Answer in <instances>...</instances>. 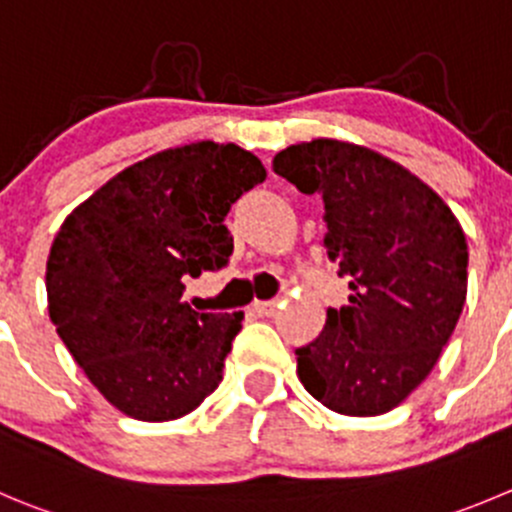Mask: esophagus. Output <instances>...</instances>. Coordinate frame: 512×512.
Wrapping results in <instances>:
<instances>
[{
    "label": "esophagus",
    "instance_id": "esophagus-1",
    "mask_svg": "<svg viewBox=\"0 0 512 512\" xmlns=\"http://www.w3.org/2000/svg\"><path fill=\"white\" fill-rule=\"evenodd\" d=\"M279 301H253V311L259 316H274L276 309H279Z\"/></svg>",
    "mask_w": 512,
    "mask_h": 512
}]
</instances>
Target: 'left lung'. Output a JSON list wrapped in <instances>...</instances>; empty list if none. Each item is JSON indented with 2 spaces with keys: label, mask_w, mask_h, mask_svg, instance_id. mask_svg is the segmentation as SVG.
<instances>
[{
  "label": "left lung",
  "mask_w": 512,
  "mask_h": 512,
  "mask_svg": "<svg viewBox=\"0 0 512 512\" xmlns=\"http://www.w3.org/2000/svg\"><path fill=\"white\" fill-rule=\"evenodd\" d=\"M274 170L324 201L329 261L349 304L326 309L296 349L311 397L352 417L384 415L432 372L467 294V241L447 203L394 160L342 140L276 153Z\"/></svg>",
  "instance_id": "obj_1"
}]
</instances>
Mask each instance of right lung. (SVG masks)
Segmentation results:
<instances>
[{"label":"right lung","mask_w":512,"mask_h":512,"mask_svg":"<svg viewBox=\"0 0 512 512\" xmlns=\"http://www.w3.org/2000/svg\"><path fill=\"white\" fill-rule=\"evenodd\" d=\"M264 180L253 153L201 140L125 168L57 231L50 319L87 379L128 417L178 420L221 384L243 311L198 314L183 301V279L228 264L223 221Z\"/></svg>","instance_id":"add662e5"}]
</instances>
